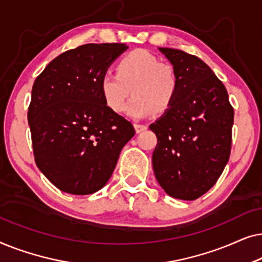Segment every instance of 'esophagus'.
Here are the masks:
<instances>
[{"instance_id":"esophagus-1","label":"esophagus","mask_w":262,"mask_h":262,"mask_svg":"<svg viewBox=\"0 0 262 262\" xmlns=\"http://www.w3.org/2000/svg\"><path fill=\"white\" fill-rule=\"evenodd\" d=\"M135 128H136V131L138 132H142V131H145L146 128H148V125H145V124H139V123H136L135 124Z\"/></svg>"}]
</instances>
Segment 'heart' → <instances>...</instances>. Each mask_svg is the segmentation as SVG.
Instances as JSON below:
<instances>
[{
    "label": "heart",
    "mask_w": 262,
    "mask_h": 262,
    "mask_svg": "<svg viewBox=\"0 0 262 262\" xmlns=\"http://www.w3.org/2000/svg\"><path fill=\"white\" fill-rule=\"evenodd\" d=\"M116 73H106L100 81L106 105L116 113L125 108L128 96L135 98L126 112L131 117L163 113L173 105L179 91V76L170 63L160 62L146 50H135L118 60Z\"/></svg>",
    "instance_id": "1"
}]
</instances>
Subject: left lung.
Segmentation results:
<instances>
[{
    "label": "left lung",
    "mask_w": 262,
    "mask_h": 262,
    "mask_svg": "<svg viewBox=\"0 0 262 262\" xmlns=\"http://www.w3.org/2000/svg\"><path fill=\"white\" fill-rule=\"evenodd\" d=\"M177 70L173 105L150 125L154 173L167 194L194 200L216 184L231 149L234 108L224 84L198 57L159 48Z\"/></svg>",
    "instance_id": "1"
}]
</instances>
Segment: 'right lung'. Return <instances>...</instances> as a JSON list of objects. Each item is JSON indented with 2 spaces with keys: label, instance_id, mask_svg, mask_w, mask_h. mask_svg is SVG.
I'll return each instance as SVG.
<instances>
[{
  "label": "right lung",
  "instance_id": "right-lung-1",
  "mask_svg": "<svg viewBox=\"0 0 262 262\" xmlns=\"http://www.w3.org/2000/svg\"><path fill=\"white\" fill-rule=\"evenodd\" d=\"M125 44H85L56 57L35 78L28 107L35 163L60 191L92 194L107 184L130 121L106 105L101 77Z\"/></svg>",
  "mask_w": 262,
  "mask_h": 262
}]
</instances>
